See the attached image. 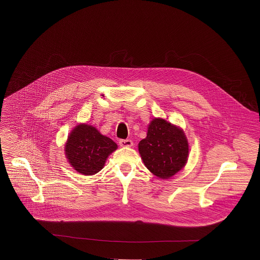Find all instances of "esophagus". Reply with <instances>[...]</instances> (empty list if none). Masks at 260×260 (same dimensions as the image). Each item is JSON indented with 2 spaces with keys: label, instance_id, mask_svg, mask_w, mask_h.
<instances>
[{
  "label": "esophagus",
  "instance_id": "esophagus-1",
  "mask_svg": "<svg viewBox=\"0 0 260 260\" xmlns=\"http://www.w3.org/2000/svg\"><path fill=\"white\" fill-rule=\"evenodd\" d=\"M119 144H120L121 147H126V148L133 146V142L130 139H121L119 141Z\"/></svg>",
  "mask_w": 260,
  "mask_h": 260
}]
</instances>
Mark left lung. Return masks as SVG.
Returning <instances> with one entry per match:
<instances>
[{
    "mask_svg": "<svg viewBox=\"0 0 260 260\" xmlns=\"http://www.w3.org/2000/svg\"><path fill=\"white\" fill-rule=\"evenodd\" d=\"M138 150L144 165L160 179H169L183 169L189 155L184 131L163 118L151 120Z\"/></svg>",
    "mask_w": 260,
    "mask_h": 260,
    "instance_id": "obj_1",
    "label": "left lung"
}]
</instances>
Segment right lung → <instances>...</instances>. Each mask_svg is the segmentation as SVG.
Segmentation results:
<instances>
[{
	"instance_id": "1",
	"label": "right lung",
	"mask_w": 260,
	"mask_h": 260,
	"mask_svg": "<svg viewBox=\"0 0 260 260\" xmlns=\"http://www.w3.org/2000/svg\"><path fill=\"white\" fill-rule=\"evenodd\" d=\"M118 148L109 137L87 123L76 125L65 143V155L70 165L82 175H94L105 166L109 155Z\"/></svg>"
}]
</instances>
